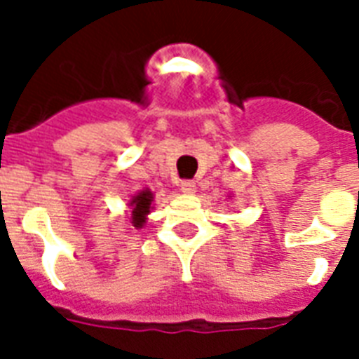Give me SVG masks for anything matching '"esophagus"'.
I'll return each mask as SVG.
<instances>
[{
	"mask_svg": "<svg viewBox=\"0 0 359 359\" xmlns=\"http://www.w3.org/2000/svg\"><path fill=\"white\" fill-rule=\"evenodd\" d=\"M180 190L184 191V194H194L196 191V182L194 180H182L180 182Z\"/></svg>",
	"mask_w": 359,
	"mask_h": 359,
	"instance_id": "1",
	"label": "esophagus"
}]
</instances>
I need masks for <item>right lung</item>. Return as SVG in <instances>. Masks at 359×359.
<instances>
[{
    "mask_svg": "<svg viewBox=\"0 0 359 359\" xmlns=\"http://www.w3.org/2000/svg\"><path fill=\"white\" fill-rule=\"evenodd\" d=\"M152 201H154V197H152L151 190H141L140 194H135L130 199L128 207L130 212H132V225H134L135 229H141L145 225L147 214L151 212L152 208Z\"/></svg>",
    "mask_w": 359,
    "mask_h": 359,
    "instance_id": "obj_1",
    "label": "right lung"
}]
</instances>
